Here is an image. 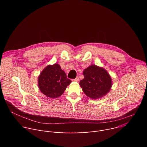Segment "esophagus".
<instances>
[{"instance_id":"esophagus-1","label":"esophagus","mask_w":147,"mask_h":147,"mask_svg":"<svg viewBox=\"0 0 147 147\" xmlns=\"http://www.w3.org/2000/svg\"><path fill=\"white\" fill-rule=\"evenodd\" d=\"M73 81H76V82H78L79 81V78L78 77H77L76 78L74 79H73L72 80Z\"/></svg>"}]
</instances>
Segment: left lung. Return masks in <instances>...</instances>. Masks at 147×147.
Returning a JSON list of instances; mask_svg holds the SVG:
<instances>
[{
	"label": "left lung",
	"mask_w": 147,
	"mask_h": 147,
	"mask_svg": "<svg viewBox=\"0 0 147 147\" xmlns=\"http://www.w3.org/2000/svg\"><path fill=\"white\" fill-rule=\"evenodd\" d=\"M84 78L80 86L85 94L91 99H99L107 95L112 86V78L103 67L91 65L83 71Z\"/></svg>",
	"instance_id": "obj_1"
}]
</instances>
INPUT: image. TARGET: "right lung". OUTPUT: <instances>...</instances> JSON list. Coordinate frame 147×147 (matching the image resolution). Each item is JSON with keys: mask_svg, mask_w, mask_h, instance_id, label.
<instances>
[{"mask_svg": "<svg viewBox=\"0 0 147 147\" xmlns=\"http://www.w3.org/2000/svg\"><path fill=\"white\" fill-rule=\"evenodd\" d=\"M71 82V81L67 78L65 72L56 63L47 66L38 79L40 91L51 98L60 96Z\"/></svg>", "mask_w": 147, "mask_h": 147, "instance_id": "add662e5", "label": "right lung"}]
</instances>
